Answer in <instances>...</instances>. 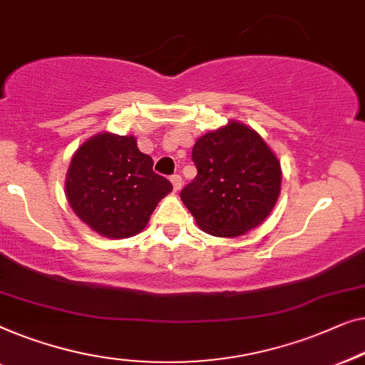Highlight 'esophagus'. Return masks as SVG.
Here are the masks:
<instances>
[{
  "mask_svg": "<svg viewBox=\"0 0 365 365\" xmlns=\"http://www.w3.org/2000/svg\"><path fill=\"white\" fill-rule=\"evenodd\" d=\"M170 182H172L173 190H175V192H178V190L182 188V177L180 175H172Z\"/></svg>",
  "mask_w": 365,
  "mask_h": 365,
  "instance_id": "esophagus-1",
  "label": "esophagus"
}]
</instances>
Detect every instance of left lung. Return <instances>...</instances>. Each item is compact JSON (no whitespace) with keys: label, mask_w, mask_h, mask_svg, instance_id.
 Returning a JSON list of instances; mask_svg holds the SVG:
<instances>
[{"label":"left lung","mask_w":365,"mask_h":365,"mask_svg":"<svg viewBox=\"0 0 365 365\" xmlns=\"http://www.w3.org/2000/svg\"><path fill=\"white\" fill-rule=\"evenodd\" d=\"M197 177L180 192L205 233L235 238L266 220L281 192V165L263 137L230 120L195 142Z\"/></svg>","instance_id":"obj_1"}]
</instances>
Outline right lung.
I'll return each instance as SVG.
<instances>
[{"label": "right lung", "instance_id": "1", "mask_svg": "<svg viewBox=\"0 0 365 365\" xmlns=\"http://www.w3.org/2000/svg\"><path fill=\"white\" fill-rule=\"evenodd\" d=\"M133 135L97 133L76 150L66 197L87 227L107 238L140 233L172 183L152 170Z\"/></svg>", "mask_w": 365, "mask_h": 365}]
</instances>
